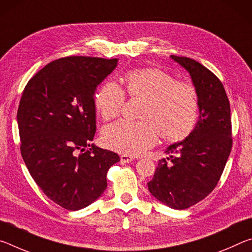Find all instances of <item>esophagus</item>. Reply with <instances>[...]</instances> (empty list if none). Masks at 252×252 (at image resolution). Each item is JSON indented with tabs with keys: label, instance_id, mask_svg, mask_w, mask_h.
I'll list each match as a JSON object with an SVG mask.
<instances>
[{
	"label": "esophagus",
	"instance_id": "1",
	"mask_svg": "<svg viewBox=\"0 0 252 252\" xmlns=\"http://www.w3.org/2000/svg\"><path fill=\"white\" fill-rule=\"evenodd\" d=\"M131 161H133V157L129 155H122L121 156V162L122 163H130Z\"/></svg>",
	"mask_w": 252,
	"mask_h": 252
}]
</instances>
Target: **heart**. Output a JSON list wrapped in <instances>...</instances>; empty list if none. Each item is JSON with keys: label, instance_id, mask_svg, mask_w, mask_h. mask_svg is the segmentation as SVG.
Wrapping results in <instances>:
<instances>
[{"label": "heart", "instance_id": "b5f03b06", "mask_svg": "<svg viewBox=\"0 0 252 252\" xmlns=\"http://www.w3.org/2000/svg\"><path fill=\"white\" fill-rule=\"evenodd\" d=\"M125 88L113 82L101 85L94 95L100 117L110 121L121 113L126 94L140 99L139 121L121 120L103 130L108 148L126 155H139L157 142H179L193 131L198 120L199 100L194 85L177 81L173 75L157 67H142L127 72Z\"/></svg>", "mask_w": 252, "mask_h": 252}]
</instances>
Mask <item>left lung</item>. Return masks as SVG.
I'll list each match as a JSON object with an SVG mask.
<instances>
[{
    "label": "left lung",
    "mask_w": 252,
    "mask_h": 252,
    "mask_svg": "<svg viewBox=\"0 0 252 252\" xmlns=\"http://www.w3.org/2000/svg\"><path fill=\"white\" fill-rule=\"evenodd\" d=\"M171 58L191 75L200 117L188 138L167 149L171 156L158 162L148 188L162 203L183 210L218 185L232 148L231 116L223 84L210 70L190 58Z\"/></svg>",
    "instance_id": "left-lung-1"
}]
</instances>
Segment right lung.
<instances>
[{
	"mask_svg": "<svg viewBox=\"0 0 252 252\" xmlns=\"http://www.w3.org/2000/svg\"><path fill=\"white\" fill-rule=\"evenodd\" d=\"M119 59L66 57L46 64L25 85L18 110L20 150L36 185L66 210L85 208L106 188L118 153L92 146L96 87Z\"/></svg>",
	"mask_w": 252,
	"mask_h": 252,
	"instance_id": "obj_1",
	"label": "right lung"
}]
</instances>
